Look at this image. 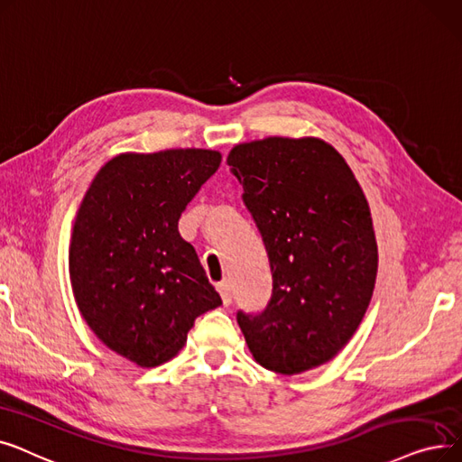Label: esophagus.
<instances>
[{
    "label": "esophagus",
    "mask_w": 462,
    "mask_h": 462,
    "mask_svg": "<svg viewBox=\"0 0 462 462\" xmlns=\"http://www.w3.org/2000/svg\"><path fill=\"white\" fill-rule=\"evenodd\" d=\"M217 291H219V295H222V300H224V304L227 306V304H231V299H233V293H231V285H229V282H219L217 285Z\"/></svg>",
    "instance_id": "obj_1"
}]
</instances>
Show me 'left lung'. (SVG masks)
<instances>
[{"mask_svg":"<svg viewBox=\"0 0 462 462\" xmlns=\"http://www.w3.org/2000/svg\"><path fill=\"white\" fill-rule=\"evenodd\" d=\"M227 165L273 273L265 310H238L236 321L261 366L300 374L333 359L368 309L378 246L366 197L340 153L314 137L236 144Z\"/></svg>","mask_w":462,"mask_h":462,"instance_id":"1","label":"left lung"}]
</instances>
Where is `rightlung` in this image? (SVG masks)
<instances>
[{"label": "right lung", "mask_w": 462, "mask_h": 462, "mask_svg": "<svg viewBox=\"0 0 462 462\" xmlns=\"http://www.w3.org/2000/svg\"><path fill=\"white\" fill-rule=\"evenodd\" d=\"M201 148L120 153L88 188L75 217L69 274L96 337L144 368L184 347L197 316L222 304L179 219L217 171Z\"/></svg>", "instance_id": "add662e5"}]
</instances>
